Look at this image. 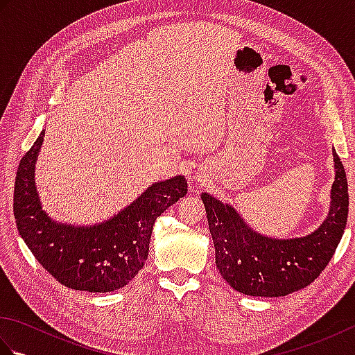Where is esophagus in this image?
Here are the masks:
<instances>
[{
    "label": "esophagus",
    "mask_w": 355,
    "mask_h": 355,
    "mask_svg": "<svg viewBox=\"0 0 355 355\" xmlns=\"http://www.w3.org/2000/svg\"><path fill=\"white\" fill-rule=\"evenodd\" d=\"M198 182H202V180H200V178H198Z\"/></svg>",
    "instance_id": "obj_1"
}]
</instances>
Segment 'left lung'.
I'll return each mask as SVG.
<instances>
[{
  "label": "left lung",
  "mask_w": 355,
  "mask_h": 355,
  "mask_svg": "<svg viewBox=\"0 0 355 355\" xmlns=\"http://www.w3.org/2000/svg\"><path fill=\"white\" fill-rule=\"evenodd\" d=\"M334 183L328 215L314 232L299 238L262 235L238 210L207 192L201 193L215 263L233 290L247 296L279 297L310 285L333 258L348 220V180L336 150Z\"/></svg>",
  "instance_id": "8db88e82"
}]
</instances>
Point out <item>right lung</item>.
Listing matches in <instances>:
<instances>
[{"label":"right lung","instance_id":"add662e5","mask_svg":"<svg viewBox=\"0 0 355 355\" xmlns=\"http://www.w3.org/2000/svg\"><path fill=\"white\" fill-rule=\"evenodd\" d=\"M45 130L21 158L15 180L13 215L36 261L73 290L108 293L123 288L145 266L154 223L187 193L184 175L155 182L108 220L92 225L61 223L42 209L35 166Z\"/></svg>","mask_w":355,"mask_h":355}]
</instances>
